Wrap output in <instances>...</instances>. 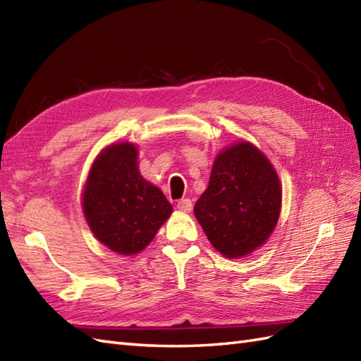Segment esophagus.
I'll list each match as a JSON object with an SVG mask.
<instances>
[{"mask_svg":"<svg viewBox=\"0 0 361 361\" xmlns=\"http://www.w3.org/2000/svg\"><path fill=\"white\" fill-rule=\"evenodd\" d=\"M177 207L181 212H190L192 210V201L189 198H183L177 202Z\"/></svg>","mask_w":361,"mask_h":361,"instance_id":"34e87169","label":"esophagus"}]
</instances>
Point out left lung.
I'll return each mask as SVG.
<instances>
[{"instance_id":"8db88e82","label":"left lung","mask_w":361,"mask_h":361,"mask_svg":"<svg viewBox=\"0 0 361 361\" xmlns=\"http://www.w3.org/2000/svg\"><path fill=\"white\" fill-rule=\"evenodd\" d=\"M281 198V183L270 161L243 142L216 157L193 214L219 253L241 257L269 239L279 219Z\"/></svg>"}]
</instances>
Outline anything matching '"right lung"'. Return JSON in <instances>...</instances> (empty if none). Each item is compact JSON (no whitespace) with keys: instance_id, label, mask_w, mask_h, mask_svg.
<instances>
[{"instance_id":"add662e5","label":"right lung","mask_w":361,"mask_h":361,"mask_svg":"<svg viewBox=\"0 0 361 361\" xmlns=\"http://www.w3.org/2000/svg\"><path fill=\"white\" fill-rule=\"evenodd\" d=\"M84 214L102 244L120 255H134L152 241L172 214V206L138 172L135 146L117 143L106 147L92 164L84 192Z\"/></svg>"}]
</instances>
